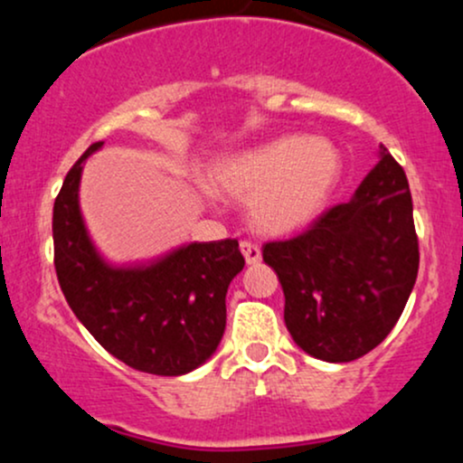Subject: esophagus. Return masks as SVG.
Segmentation results:
<instances>
[{"mask_svg": "<svg viewBox=\"0 0 463 463\" xmlns=\"http://www.w3.org/2000/svg\"><path fill=\"white\" fill-rule=\"evenodd\" d=\"M239 248H241L248 265H257L259 261H261V250H259V246H254V243H250V241H241L239 243Z\"/></svg>", "mask_w": 463, "mask_h": 463, "instance_id": "34e87169", "label": "esophagus"}]
</instances>
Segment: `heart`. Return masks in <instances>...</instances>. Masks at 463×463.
<instances>
[{
  "label": "heart",
  "instance_id": "b5f03b06",
  "mask_svg": "<svg viewBox=\"0 0 463 463\" xmlns=\"http://www.w3.org/2000/svg\"><path fill=\"white\" fill-rule=\"evenodd\" d=\"M209 178L215 194L248 202L257 231L285 235L322 215L342 178V156L322 137H280L222 158Z\"/></svg>",
  "mask_w": 463,
  "mask_h": 463
}]
</instances>
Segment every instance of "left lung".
<instances>
[{
	"mask_svg": "<svg viewBox=\"0 0 463 463\" xmlns=\"http://www.w3.org/2000/svg\"><path fill=\"white\" fill-rule=\"evenodd\" d=\"M354 195L309 231L263 246L285 294V324L311 357L346 364L379 346L405 309L418 276L413 204L385 146Z\"/></svg>",
	"mask_w": 463,
	"mask_h": 463,
	"instance_id": "left-lung-1",
	"label": "left lung"
}]
</instances>
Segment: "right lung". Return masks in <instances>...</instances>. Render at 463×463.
I'll use <instances>...</instances> for the list:
<instances>
[{
	"label": "right lung",
	"mask_w": 463,
	"mask_h": 463,
	"mask_svg": "<svg viewBox=\"0 0 463 463\" xmlns=\"http://www.w3.org/2000/svg\"><path fill=\"white\" fill-rule=\"evenodd\" d=\"M69 169L54 202V265L62 294L87 331L113 357L158 376L195 370L215 353L226 328V291L241 272L237 239L187 243L139 265H110L80 213L84 161Z\"/></svg>",
	"instance_id": "right-lung-1"
}]
</instances>
